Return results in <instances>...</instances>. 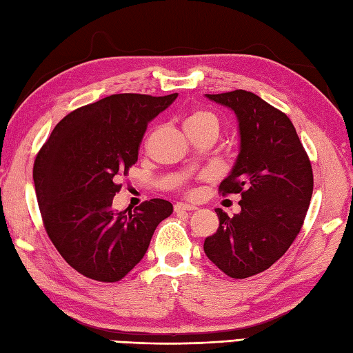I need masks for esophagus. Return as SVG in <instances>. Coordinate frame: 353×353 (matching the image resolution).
Here are the masks:
<instances>
[{
  "label": "esophagus",
  "instance_id": "1",
  "mask_svg": "<svg viewBox=\"0 0 353 353\" xmlns=\"http://www.w3.org/2000/svg\"><path fill=\"white\" fill-rule=\"evenodd\" d=\"M194 209H197V206L190 205V203H183V201H179V203L174 205V212L181 214V212H188V211H194Z\"/></svg>",
  "mask_w": 353,
  "mask_h": 353
}]
</instances>
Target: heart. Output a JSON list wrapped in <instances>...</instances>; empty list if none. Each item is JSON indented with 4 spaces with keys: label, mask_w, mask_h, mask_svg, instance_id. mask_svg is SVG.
<instances>
[{
    "label": "heart",
    "mask_w": 353,
    "mask_h": 353,
    "mask_svg": "<svg viewBox=\"0 0 353 353\" xmlns=\"http://www.w3.org/2000/svg\"><path fill=\"white\" fill-rule=\"evenodd\" d=\"M183 127L186 133L201 130H214L219 133V118H216L212 112L196 110L185 119Z\"/></svg>",
    "instance_id": "obj_1"
}]
</instances>
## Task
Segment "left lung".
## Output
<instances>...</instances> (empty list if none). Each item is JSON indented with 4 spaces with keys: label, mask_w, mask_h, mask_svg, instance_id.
<instances>
[{
    "label": "left lung",
    "mask_w": 353,
    "mask_h": 353,
    "mask_svg": "<svg viewBox=\"0 0 353 353\" xmlns=\"http://www.w3.org/2000/svg\"><path fill=\"white\" fill-rule=\"evenodd\" d=\"M205 95L236 117L239 152L220 191L239 194L241 212L230 219L216 208L220 226L203 249L223 273L245 279L272 267L301 232L312 196V168L283 112L243 89Z\"/></svg>",
    "instance_id": "8db88e82"
}]
</instances>
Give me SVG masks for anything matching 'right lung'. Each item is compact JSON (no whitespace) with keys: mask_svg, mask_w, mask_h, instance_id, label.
<instances>
[{"mask_svg":"<svg viewBox=\"0 0 353 353\" xmlns=\"http://www.w3.org/2000/svg\"><path fill=\"white\" fill-rule=\"evenodd\" d=\"M176 99L115 94L88 104L66 115L36 156L33 181L43 226L62 258L89 279H123L172 212L162 199L119 212L112 201L121 188L117 177L138 161L148 123Z\"/></svg>","mask_w":353,"mask_h":353,"instance_id":"right-lung-1","label":"right lung"}]
</instances>
